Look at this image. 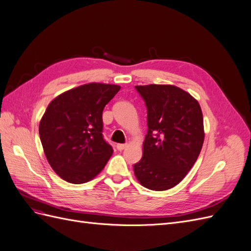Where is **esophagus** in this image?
I'll return each mask as SVG.
<instances>
[{"instance_id":"esophagus-1","label":"esophagus","mask_w":251,"mask_h":251,"mask_svg":"<svg viewBox=\"0 0 251 251\" xmlns=\"http://www.w3.org/2000/svg\"><path fill=\"white\" fill-rule=\"evenodd\" d=\"M126 147H127V144H123V143H118L117 146H116V148H117L118 151H123V150H125Z\"/></svg>"}]
</instances>
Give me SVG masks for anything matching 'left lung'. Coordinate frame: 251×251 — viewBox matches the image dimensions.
<instances>
[{
	"label": "left lung",
	"mask_w": 251,
	"mask_h": 251,
	"mask_svg": "<svg viewBox=\"0 0 251 251\" xmlns=\"http://www.w3.org/2000/svg\"><path fill=\"white\" fill-rule=\"evenodd\" d=\"M148 109L142 158L134 164L139 183L151 191L179 184L198 159L204 126L198 100L176 86H136Z\"/></svg>",
	"instance_id": "1"
}]
</instances>
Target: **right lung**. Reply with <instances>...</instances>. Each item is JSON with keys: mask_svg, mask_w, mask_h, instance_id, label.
Returning <instances> with one entry per match:
<instances>
[{"mask_svg": "<svg viewBox=\"0 0 251 251\" xmlns=\"http://www.w3.org/2000/svg\"><path fill=\"white\" fill-rule=\"evenodd\" d=\"M120 87L90 82L53 100L40 121L47 160L58 176L81 184L100 174L113 154L102 137V111Z\"/></svg>", "mask_w": 251, "mask_h": 251, "instance_id": "add662e5", "label": "right lung"}]
</instances>
